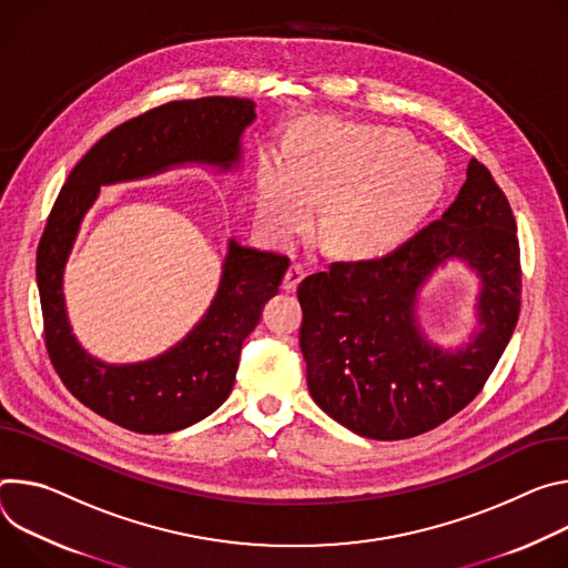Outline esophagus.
Returning a JSON list of instances; mask_svg holds the SVG:
<instances>
[{"label":"esophagus","mask_w":568,"mask_h":568,"mask_svg":"<svg viewBox=\"0 0 568 568\" xmlns=\"http://www.w3.org/2000/svg\"><path fill=\"white\" fill-rule=\"evenodd\" d=\"M304 280V268L300 266V264H293L288 271H286V275H284V291H295L297 288V284Z\"/></svg>","instance_id":"1"}]
</instances>
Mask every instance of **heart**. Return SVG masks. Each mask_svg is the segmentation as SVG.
<instances>
[{
    "label": "heart",
    "instance_id": "heart-1",
    "mask_svg": "<svg viewBox=\"0 0 568 568\" xmlns=\"http://www.w3.org/2000/svg\"><path fill=\"white\" fill-rule=\"evenodd\" d=\"M445 164L395 129L321 123L291 144L288 164L268 155L257 212L291 239L325 205L323 236L343 255H372L404 239L443 196Z\"/></svg>",
    "mask_w": 568,
    "mask_h": 568
}]
</instances>
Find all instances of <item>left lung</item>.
Instances as JSON below:
<instances>
[{"label":"left lung","instance_id":"obj_1","mask_svg":"<svg viewBox=\"0 0 568 568\" xmlns=\"http://www.w3.org/2000/svg\"><path fill=\"white\" fill-rule=\"evenodd\" d=\"M447 258L481 277L484 329L458 353L425 343L416 293ZM308 393L329 417L369 439H406L460 413L485 386L519 321L521 257L513 207L471 160L449 210L379 260L332 262L297 288Z\"/></svg>","mask_w":568,"mask_h":568}]
</instances>
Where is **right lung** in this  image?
Wrapping results in <instances>:
<instances>
[{
  "mask_svg": "<svg viewBox=\"0 0 568 568\" xmlns=\"http://www.w3.org/2000/svg\"><path fill=\"white\" fill-rule=\"evenodd\" d=\"M252 119L255 103L236 97L171 101L146 110L85 153L51 207L36 257L47 354L65 388L116 426L158 435L214 413L232 393L243 341L257 327L264 304L280 293L291 262L230 241L219 293L199 327L153 361L105 365L72 336L62 300V268L81 219L101 184L144 178L180 162L232 166Z\"/></svg>",
  "mask_w": 568,
  "mask_h": 568,
  "instance_id": "right-lung-1",
  "label": "right lung"
}]
</instances>
